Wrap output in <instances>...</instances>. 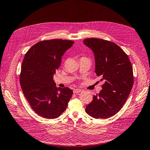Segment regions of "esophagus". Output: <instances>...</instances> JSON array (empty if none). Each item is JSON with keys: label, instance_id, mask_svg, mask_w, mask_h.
<instances>
[{"label": "esophagus", "instance_id": "obj_1", "mask_svg": "<svg viewBox=\"0 0 150 150\" xmlns=\"http://www.w3.org/2000/svg\"><path fill=\"white\" fill-rule=\"evenodd\" d=\"M82 91V89H75L74 90V93H81Z\"/></svg>", "mask_w": 150, "mask_h": 150}]
</instances>
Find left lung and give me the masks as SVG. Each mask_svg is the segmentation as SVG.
<instances>
[{
    "mask_svg": "<svg viewBox=\"0 0 150 150\" xmlns=\"http://www.w3.org/2000/svg\"><path fill=\"white\" fill-rule=\"evenodd\" d=\"M83 44L93 50L95 72L105 83L98 94L86 106V112L96 119H106L117 114L124 105L134 84L133 69L127 54L111 41L87 38Z\"/></svg>",
    "mask_w": 150,
    "mask_h": 150,
    "instance_id": "8db88e82",
    "label": "left lung"
}]
</instances>
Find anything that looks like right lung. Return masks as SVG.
<instances>
[{
	"label": "right lung",
	"instance_id": "obj_1",
	"mask_svg": "<svg viewBox=\"0 0 150 150\" xmlns=\"http://www.w3.org/2000/svg\"><path fill=\"white\" fill-rule=\"evenodd\" d=\"M74 41L44 40L27 52L22 64L20 82L32 109L47 119L58 117L66 110L73 91L56 88L53 78L60 67L61 57Z\"/></svg>",
	"mask_w": 150,
	"mask_h": 150
}]
</instances>
